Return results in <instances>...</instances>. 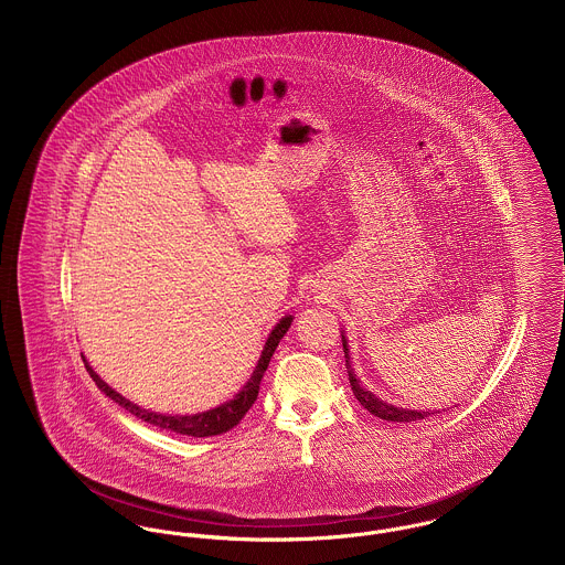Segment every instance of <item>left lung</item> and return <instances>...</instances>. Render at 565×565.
<instances>
[{"label":"left lung","instance_id":"obj_1","mask_svg":"<svg viewBox=\"0 0 565 565\" xmlns=\"http://www.w3.org/2000/svg\"><path fill=\"white\" fill-rule=\"evenodd\" d=\"M343 351H345V366H348V373H350L351 390H353V396L358 398V403L362 404L369 413H373L379 419H385V422H398V424H406V422H417V419H424L428 417L430 413L428 411H406V408H398V406H392V404L383 403L379 401L375 394H371L369 390L360 387V381L353 375V369L350 364V351H348V343H345V337H343Z\"/></svg>","mask_w":565,"mask_h":565}]
</instances>
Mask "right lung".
I'll list each match as a JSON object with an SVG mask.
<instances>
[{
	"label": "right lung",
	"instance_id": "right-lung-1",
	"mask_svg": "<svg viewBox=\"0 0 565 565\" xmlns=\"http://www.w3.org/2000/svg\"><path fill=\"white\" fill-rule=\"evenodd\" d=\"M290 323H292V318L288 316V318H284L281 322L273 328V332L269 334V341H267V345H265V350H263V355H260V360H258L256 371L252 373L247 385L243 387L242 392H239L233 401H228V403L222 404V406H215L212 411L196 413V415H184V417H180V415H161V413L146 411V408H141V406H137V404L129 403L127 398H122L118 392H114L108 383L102 381V376L97 375V373L86 364V360H84V364H86V371H88L90 379L97 383V387H99L106 396H109L114 403H118L122 408H127L135 417L143 419V422H148V424H152V426H157V428H161V430H171L175 431V434H186V436H196V438L217 436V434H224V431L235 428V426L242 422L243 417H245V413L252 408V404L256 403V396H258V390H260V381H263V376L267 373L270 355L275 353L279 341H281L284 334L288 332Z\"/></svg>",
	"mask_w": 565,
	"mask_h": 565
}]
</instances>
